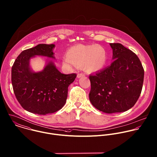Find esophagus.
<instances>
[{
  "label": "esophagus",
  "instance_id": "obj_1",
  "mask_svg": "<svg viewBox=\"0 0 157 157\" xmlns=\"http://www.w3.org/2000/svg\"><path fill=\"white\" fill-rule=\"evenodd\" d=\"M84 76H85V75H84V73H79V74H78V75H77V78H80L84 77Z\"/></svg>",
  "mask_w": 157,
  "mask_h": 157
}]
</instances>
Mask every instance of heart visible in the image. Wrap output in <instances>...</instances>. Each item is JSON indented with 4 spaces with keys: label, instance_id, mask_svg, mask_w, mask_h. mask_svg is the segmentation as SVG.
Wrapping results in <instances>:
<instances>
[{
    "label": "heart",
    "instance_id": "obj_1",
    "mask_svg": "<svg viewBox=\"0 0 157 157\" xmlns=\"http://www.w3.org/2000/svg\"><path fill=\"white\" fill-rule=\"evenodd\" d=\"M63 63L67 66L82 67L89 72H96L102 69L107 61V53L98 45H77L69 48Z\"/></svg>",
    "mask_w": 157,
    "mask_h": 157
}]
</instances>
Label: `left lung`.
<instances>
[{"label": "left lung", "instance_id": "obj_1", "mask_svg": "<svg viewBox=\"0 0 157 157\" xmlns=\"http://www.w3.org/2000/svg\"><path fill=\"white\" fill-rule=\"evenodd\" d=\"M110 45L114 61L89 76L90 101L96 109L106 113L125 112L135 105L142 90L144 74L136 54L119 43Z\"/></svg>", "mask_w": 157, "mask_h": 157}]
</instances>
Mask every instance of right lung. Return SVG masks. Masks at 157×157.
<instances>
[{
    "label": "right lung",
    "mask_w": 157,
    "mask_h": 157,
    "mask_svg": "<svg viewBox=\"0 0 157 157\" xmlns=\"http://www.w3.org/2000/svg\"><path fill=\"white\" fill-rule=\"evenodd\" d=\"M55 44H39L24 50L11 68V82L15 96L27 111L47 115L61 109L66 102L68 87L76 74L61 73L52 61L46 62L44 69L35 72L30 68V59L36 56L55 59Z\"/></svg>",
    "instance_id": "add662e5"
}]
</instances>
